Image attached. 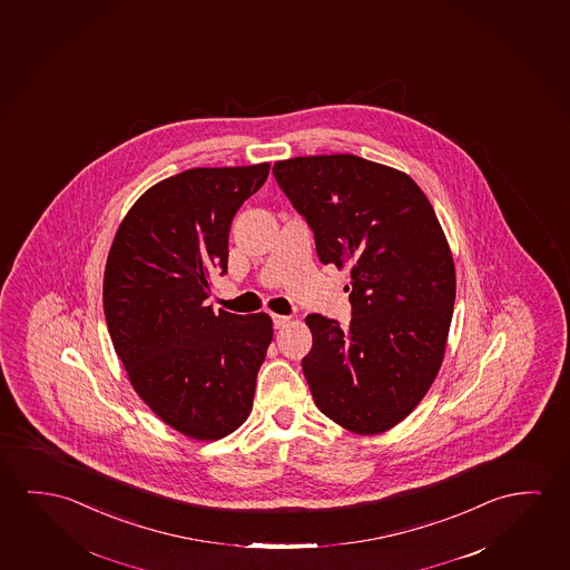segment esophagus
Segmentation results:
<instances>
[{"instance_id": "obj_1", "label": "esophagus", "mask_w": 570, "mask_h": 570, "mask_svg": "<svg viewBox=\"0 0 570 570\" xmlns=\"http://www.w3.org/2000/svg\"><path fill=\"white\" fill-rule=\"evenodd\" d=\"M272 324H274V327H276V330H282L284 325L289 324V317L278 316V314H274V316H272Z\"/></svg>"}]
</instances>
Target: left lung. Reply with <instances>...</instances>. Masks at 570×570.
<instances>
[{"label":"left lung","instance_id":"obj_1","mask_svg":"<svg viewBox=\"0 0 570 570\" xmlns=\"http://www.w3.org/2000/svg\"><path fill=\"white\" fill-rule=\"evenodd\" d=\"M272 174L320 261L351 268L350 325L306 317L312 396L343 429L381 434L421 403L444 360L455 299L444 230L411 177L360 156L284 159Z\"/></svg>","mask_w":570,"mask_h":570}]
</instances>
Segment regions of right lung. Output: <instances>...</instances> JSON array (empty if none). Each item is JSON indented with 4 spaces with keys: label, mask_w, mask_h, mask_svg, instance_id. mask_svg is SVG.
Segmentation results:
<instances>
[{
    "label": "right lung",
    "mask_w": 570,
    "mask_h": 570,
    "mask_svg": "<svg viewBox=\"0 0 570 570\" xmlns=\"http://www.w3.org/2000/svg\"><path fill=\"white\" fill-rule=\"evenodd\" d=\"M271 164L195 167L149 187L116 230L105 316L134 391L193 440L225 439L253 409L272 342L268 314L209 306L210 274L227 272L228 230Z\"/></svg>",
    "instance_id": "1"
}]
</instances>
